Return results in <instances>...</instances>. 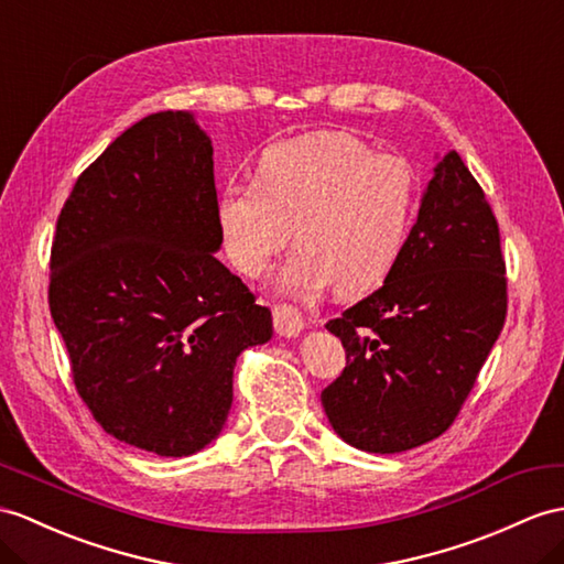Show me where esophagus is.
Listing matches in <instances>:
<instances>
[{
    "mask_svg": "<svg viewBox=\"0 0 564 564\" xmlns=\"http://www.w3.org/2000/svg\"><path fill=\"white\" fill-rule=\"evenodd\" d=\"M272 321L280 337H296L304 329V315L299 313V308L286 304L272 308Z\"/></svg>",
    "mask_w": 564,
    "mask_h": 564,
    "instance_id": "34e87169",
    "label": "esophagus"
}]
</instances>
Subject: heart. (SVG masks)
<instances>
[{
	"label": "heart",
	"mask_w": 564,
	"mask_h": 564,
	"mask_svg": "<svg viewBox=\"0 0 564 564\" xmlns=\"http://www.w3.org/2000/svg\"><path fill=\"white\" fill-rule=\"evenodd\" d=\"M419 176L402 158L378 155L359 135L318 131L268 145L253 184H227L215 219L225 256L260 278L292 237L278 290L315 296L335 284L345 299L388 282L406 251Z\"/></svg>",
	"instance_id": "obj_1"
}]
</instances>
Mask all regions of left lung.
<instances>
[{"label": "left lung", "instance_id": "left-lung-1", "mask_svg": "<svg viewBox=\"0 0 564 564\" xmlns=\"http://www.w3.org/2000/svg\"><path fill=\"white\" fill-rule=\"evenodd\" d=\"M507 313L500 229L462 158L437 160L400 265L325 327L347 366L321 394L356 449L394 455L443 435L469 397Z\"/></svg>", "mask_w": 564, "mask_h": 564}]
</instances>
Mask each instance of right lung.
I'll return each instance as SVG.
<instances>
[{
	"instance_id": "1",
	"label": "right lung",
	"mask_w": 564,
	"mask_h": 564,
	"mask_svg": "<svg viewBox=\"0 0 564 564\" xmlns=\"http://www.w3.org/2000/svg\"><path fill=\"white\" fill-rule=\"evenodd\" d=\"M215 200L210 135L167 109L78 176L52 241L50 311L80 400L160 457L223 433L239 354L272 337L270 311L215 258Z\"/></svg>"
}]
</instances>
